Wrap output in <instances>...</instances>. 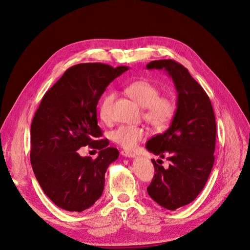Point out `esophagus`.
<instances>
[{
    "mask_svg": "<svg viewBox=\"0 0 250 250\" xmlns=\"http://www.w3.org/2000/svg\"><path fill=\"white\" fill-rule=\"evenodd\" d=\"M121 154L123 157H126V158H134L135 154L131 151H127V150H122L121 151Z\"/></svg>",
    "mask_w": 250,
    "mask_h": 250,
    "instance_id": "1",
    "label": "esophagus"
}]
</instances>
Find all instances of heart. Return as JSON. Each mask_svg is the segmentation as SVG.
<instances>
[{"label":"heart","mask_w":250,"mask_h":250,"mask_svg":"<svg viewBox=\"0 0 250 250\" xmlns=\"http://www.w3.org/2000/svg\"><path fill=\"white\" fill-rule=\"evenodd\" d=\"M125 92L142 108H145L146 120L157 129L167 127L176 114V103L168 96H160V88L149 80L138 79L130 82ZM114 93H106L101 101L99 115L104 122L111 120L110 110L114 101ZM146 135V130L137 126L122 125L112 132V138L117 145L126 149L133 148L138 141Z\"/></svg>","instance_id":"1"}]
</instances>
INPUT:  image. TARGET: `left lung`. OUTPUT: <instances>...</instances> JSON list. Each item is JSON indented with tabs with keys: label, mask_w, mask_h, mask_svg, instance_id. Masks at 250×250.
Instances as JSON below:
<instances>
[{
	"label": "left lung",
	"mask_w": 250,
	"mask_h": 250,
	"mask_svg": "<svg viewBox=\"0 0 250 250\" xmlns=\"http://www.w3.org/2000/svg\"><path fill=\"white\" fill-rule=\"evenodd\" d=\"M146 68L167 71L178 93L169 129L151 137L146 146L148 151L162 159L167 156L170 161L165 169L151 160L156 174L147 193L161 207L175 210L192 203L208 179L215 162V113L207 92L183 65L159 60L151 61Z\"/></svg>",
	"instance_id": "8db88e82"
}]
</instances>
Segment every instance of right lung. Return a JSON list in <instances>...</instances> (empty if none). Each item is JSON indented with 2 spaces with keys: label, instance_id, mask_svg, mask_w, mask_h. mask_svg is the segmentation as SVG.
<instances>
[{
  "label": "right lung",
  "instance_id": "right-lung-1",
  "mask_svg": "<svg viewBox=\"0 0 250 250\" xmlns=\"http://www.w3.org/2000/svg\"><path fill=\"white\" fill-rule=\"evenodd\" d=\"M129 68L102 63L70 67L47 90L30 129V162L45 195L65 210L82 211L101 197L104 174L119 157L98 125L97 105L106 86ZM88 145L100 150L96 160L80 157Z\"/></svg>",
  "mask_w": 250,
  "mask_h": 250
}]
</instances>
